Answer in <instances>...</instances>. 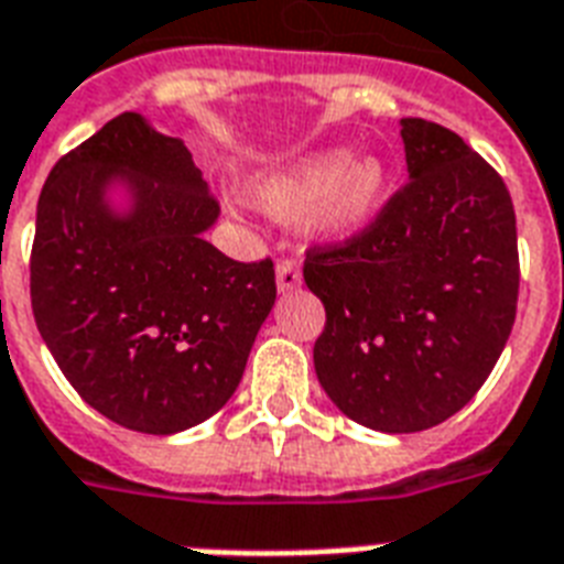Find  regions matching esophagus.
I'll list each match as a JSON object with an SVG mask.
<instances>
[{
  "label": "esophagus",
  "instance_id": "1",
  "mask_svg": "<svg viewBox=\"0 0 564 564\" xmlns=\"http://www.w3.org/2000/svg\"><path fill=\"white\" fill-rule=\"evenodd\" d=\"M301 286V269L299 263H292V260H281L278 263V290L281 292H292Z\"/></svg>",
  "mask_w": 564,
  "mask_h": 564
}]
</instances>
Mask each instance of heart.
<instances>
[{
  "label": "heart",
  "mask_w": 564,
  "mask_h": 564,
  "mask_svg": "<svg viewBox=\"0 0 564 564\" xmlns=\"http://www.w3.org/2000/svg\"><path fill=\"white\" fill-rule=\"evenodd\" d=\"M389 184L383 161L345 149L310 154L286 170L269 172L251 184V198L274 219L307 210L313 234L345 239L360 234L380 210Z\"/></svg>",
  "instance_id": "heart-1"
}]
</instances>
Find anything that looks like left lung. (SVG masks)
<instances>
[{
	"label": "left lung",
	"instance_id": "8db88e82",
	"mask_svg": "<svg viewBox=\"0 0 564 564\" xmlns=\"http://www.w3.org/2000/svg\"><path fill=\"white\" fill-rule=\"evenodd\" d=\"M410 181L345 246L310 248L313 362L327 398L380 433L436 427L486 383L518 304V234L498 172L427 119H401Z\"/></svg>",
	"mask_w": 564,
	"mask_h": 564
}]
</instances>
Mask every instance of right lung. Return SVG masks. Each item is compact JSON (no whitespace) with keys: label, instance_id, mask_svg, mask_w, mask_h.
I'll use <instances>...</instances> for the list:
<instances>
[{"label":"right lung","instance_id":"right-lung-1","mask_svg":"<svg viewBox=\"0 0 564 564\" xmlns=\"http://www.w3.org/2000/svg\"><path fill=\"white\" fill-rule=\"evenodd\" d=\"M216 219L193 154L140 113L110 119L48 172L31 310L105 419L172 436L237 392L278 290L272 260L237 263L204 239Z\"/></svg>","mask_w":564,"mask_h":564}]
</instances>
